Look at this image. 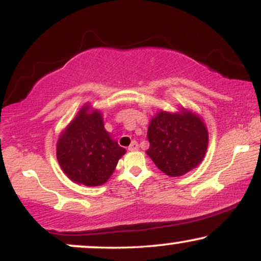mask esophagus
I'll return each mask as SVG.
<instances>
[{
  "instance_id": "esophagus-1",
  "label": "esophagus",
  "mask_w": 261,
  "mask_h": 261,
  "mask_svg": "<svg viewBox=\"0 0 261 261\" xmlns=\"http://www.w3.org/2000/svg\"><path fill=\"white\" fill-rule=\"evenodd\" d=\"M137 148H139V145H137L136 141H133V142H131V145L128 146V151H136Z\"/></svg>"
}]
</instances>
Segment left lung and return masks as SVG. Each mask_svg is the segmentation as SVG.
I'll use <instances>...</instances> for the list:
<instances>
[{
  "label": "left lung",
  "mask_w": 261,
  "mask_h": 261,
  "mask_svg": "<svg viewBox=\"0 0 261 261\" xmlns=\"http://www.w3.org/2000/svg\"><path fill=\"white\" fill-rule=\"evenodd\" d=\"M147 139V154L155 166L167 175L180 176L201 163L208 134L199 115L182 109L157 113L149 122Z\"/></svg>",
  "instance_id": "obj_1"
}]
</instances>
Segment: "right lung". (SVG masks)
<instances>
[{
  "label": "right lung",
  "mask_w": 261,
  "mask_h": 261,
  "mask_svg": "<svg viewBox=\"0 0 261 261\" xmlns=\"http://www.w3.org/2000/svg\"><path fill=\"white\" fill-rule=\"evenodd\" d=\"M125 148L104 128L98 110L85 106L59 137L56 155L60 167L71 180L87 187L104 184L113 174Z\"/></svg>",
  "instance_id": "right-lung-1"
}]
</instances>
